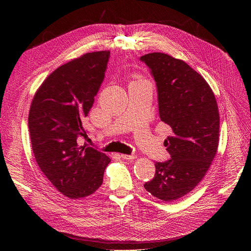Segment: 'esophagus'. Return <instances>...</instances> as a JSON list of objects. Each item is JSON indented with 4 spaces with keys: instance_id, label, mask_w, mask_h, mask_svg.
<instances>
[{
    "instance_id": "1",
    "label": "esophagus",
    "mask_w": 251,
    "mask_h": 251,
    "mask_svg": "<svg viewBox=\"0 0 251 251\" xmlns=\"http://www.w3.org/2000/svg\"><path fill=\"white\" fill-rule=\"evenodd\" d=\"M120 157L123 159H126V160H134V159L136 158V156L134 154L132 155H126V154H121Z\"/></svg>"
}]
</instances>
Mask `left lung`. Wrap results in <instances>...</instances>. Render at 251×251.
<instances>
[{
    "label": "left lung",
    "instance_id": "left-lung-1",
    "mask_svg": "<svg viewBox=\"0 0 251 251\" xmlns=\"http://www.w3.org/2000/svg\"><path fill=\"white\" fill-rule=\"evenodd\" d=\"M140 60L156 81L159 116L172 132L164 140L171 159L156 162L154 178L143 186L157 199L172 202L193 191L214 160L219 144L218 104L206 80L183 60L160 52Z\"/></svg>",
    "mask_w": 251,
    "mask_h": 251
}]
</instances>
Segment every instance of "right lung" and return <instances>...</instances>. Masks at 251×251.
I'll use <instances>...</instances> for the list:
<instances>
[{
    "instance_id": "add662e5",
    "label": "right lung",
    "mask_w": 251,
    "mask_h": 251,
    "mask_svg": "<svg viewBox=\"0 0 251 251\" xmlns=\"http://www.w3.org/2000/svg\"><path fill=\"white\" fill-rule=\"evenodd\" d=\"M110 51L86 53L58 67L36 91L28 126L37 165L58 192L70 199L92 195L102 184L111 159L87 144L82 120L104 78Z\"/></svg>"
}]
</instances>
